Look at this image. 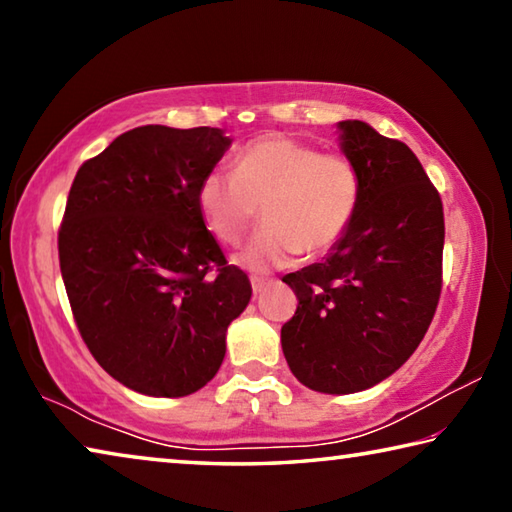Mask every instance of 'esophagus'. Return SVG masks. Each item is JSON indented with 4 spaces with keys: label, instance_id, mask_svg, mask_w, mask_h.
Returning <instances> with one entry per match:
<instances>
[{
    "label": "esophagus",
    "instance_id": "obj_1",
    "mask_svg": "<svg viewBox=\"0 0 512 512\" xmlns=\"http://www.w3.org/2000/svg\"><path fill=\"white\" fill-rule=\"evenodd\" d=\"M250 284H253V293L257 296V293H262L268 287V284H271V280H268V277L253 275V277H250Z\"/></svg>",
    "mask_w": 512,
    "mask_h": 512
}]
</instances>
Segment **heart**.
<instances>
[{
    "instance_id": "1",
    "label": "heart",
    "mask_w": 512,
    "mask_h": 512,
    "mask_svg": "<svg viewBox=\"0 0 512 512\" xmlns=\"http://www.w3.org/2000/svg\"><path fill=\"white\" fill-rule=\"evenodd\" d=\"M361 203V173L343 153H323L289 135H266L237 155L235 169H212L198 185V207L225 246L266 225L239 255L253 271L284 266L293 255H323L348 235Z\"/></svg>"
}]
</instances>
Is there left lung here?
I'll return each mask as SVG.
<instances>
[{
	"instance_id": "8db88e82",
	"label": "left lung",
	"mask_w": 512,
	"mask_h": 512,
	"mask_svg": "<svg viewBox=\"0 0 512 512\" xmlns=\"http://www.w3.org/2000/svg\"><path fill=\"white\" fill-rule=\"evenodd\" d=\"M361 173L348 235L323 262L282 277L298 309L282 352L311 391L359 393L402 366L427 334L443 287V203L415 153L366 121H339Z\"/></svg>"
}]
</instances>
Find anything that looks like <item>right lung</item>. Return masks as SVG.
<instances>
[{
	"mask_svg": "<svg viewBox=\"0 0 512 512\" xmlns=\"http://www.w3.org/2000/svg\"><path fill=\"white\" fill-rule=\"evenodd\" d=\"M230 144L221 128L140 126L83 162L69 189L58 232L69 305L92 357L131 391L203 388L253 296L198 207Z\"/></svg>",
	"mask_w": 512,
	"mask_h": 512,
	"instance_id": "obj_1",
	"label": "right lung"
}]
</instances>
